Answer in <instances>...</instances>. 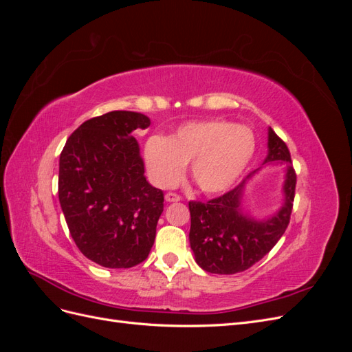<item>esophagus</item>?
Masks as SVG:
<instances>
[{"mask_svg": "<svg viewBox=\"0 0 352 352\" xmlns=\"http://www.w3.org/2000/svg\"><path fill=\"white\" fill-rule=\"evenodd\" d=\"M166 201L167 202H177V201H180V195H177L175 192H167L166 194Z\"/></svg>", "mask_w": 352, "mask_h": 352, "instance_id": "esophagus-1", "label": "esophagus"}]
</instances>
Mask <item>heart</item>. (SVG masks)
<instances>
[{
  "label": "heart",
  "instance_id": "1",
  "mask_svg": "<svg viewBox=\"0 0 352 352\" xmlns=\"http://www.w3.org/2000/svg\"><path fill=\"white\" fill-rule=\"evenodd\" d=\"M255 151L248 127L225 120L190 122L170 136H151L145 144V162L153 182L170 188L190 163V177L201 192H225L242 176Z\"/></svg>",
  "mask_w": 352,
  "mask_h": 352
}]
</instances>
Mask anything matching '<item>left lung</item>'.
Returning <instances> with one entry per match:
<instances>
[{
	"instance_id": "left-lung-1",
	"label": "left lung",
	"mask_w": 352,
	"mask_h": 352,
	"mask_svg": "<svg viewBox=\"0 0 352 352\" xmlns=\"http://www.w3.org/2000/svg\"><path fill=\"white\" fill-rule=\"evenodd\" d=\"M269 154L263 164L282 163L286 166L283 204L270 219L255 220L242 210V195L247 179L221 197L207 202L190 201L189 243L195 261L202 270L216 274H235L250 269L267 254L282 238L289 225L296 175L289 150L269 127Z\"/></svg>"
}]
</instances>
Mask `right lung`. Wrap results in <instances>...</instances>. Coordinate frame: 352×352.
<instances>
[{
	"label": "right lung",
	"mask_w": 352,
	"mask_h": 352,
	"mask_svg": "<svg viewBox=\"0 0 352 352\" xmlns=\"http://www.w3.org/2000/svg\"><path fill=\"white\" fill-rule=\"evenodd\" d=\"M150 123L141 113H105L82 123L60 154L58 199L70 235L102 267H133L154 245L164 194L146 182L132 136Z\"/></svg>",
	"instance_id": "1"
}]
</instances>
